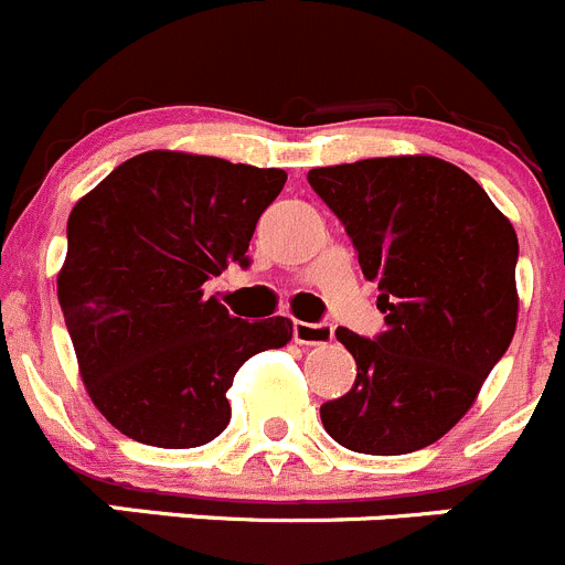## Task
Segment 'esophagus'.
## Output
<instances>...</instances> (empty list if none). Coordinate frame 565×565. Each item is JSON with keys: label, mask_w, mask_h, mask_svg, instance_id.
Wrapping results in <instances>:
<instances>
[{"label": "esophagus", "mask_w": 565, "mask_h": 565, "mask_svg": "<svg viewBox=\"0 0 565 565\" xmlns=\"http://www.w3.org/2000/svg\"><path fill=\"white\" fill-rule=\"evenodd\" d=\"M332 327L330 324H310V321H294V341L302 347H324L332 341Z\"/></svg>", "instance_id": "34e87169"}]
</instances>
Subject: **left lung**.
<instances>
[{"mask_svg":"<svg viewBox=\"0 0 565 565\" xmlns=\"http://www.w3.org/2000/svg\"><path fill=\"white\" fill-rule=\"evenodd\" d=\"M341 218L363 277L377 279L385 332L338 327L358 377L321 405L327 433L352 452L407 455L466 416L508 352L519 319V238L480 182L429 154L310 169Z\"/></svg>","mask_w":565,"mask_h":565,"instance_id":"8db88e82","label":"left lung"}]
</instances>
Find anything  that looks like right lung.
<instances>
[{
    "mask_svg": "<svg viewBox=\"0 0 565 565\" xmlns=\"http://www.w3.org/2000/svg\"><path fill=\"white\" fill-rule=\"evenodd\" d=\"M282 169L207 154H136L68 216L57 299L96 411L127 438L191 449L230 424L227 391L252 354L291 341L286 316L244 321L205 282L249 266Z\"/></svg>",
    "mask_w": 565,
    "mask_h": 565,
    "instance_id": "1",
    "label": "right lung"
}]
</instances>
